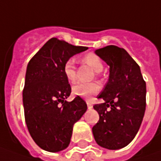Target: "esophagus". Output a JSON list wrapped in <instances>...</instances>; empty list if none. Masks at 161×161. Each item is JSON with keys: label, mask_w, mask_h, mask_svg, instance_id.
<instances>
[{"label": "esophagus", "mask_w": 161, "mask_h": 161, "mask_svg": "<svg viewBox=\"0 0 161 161\" xmlns=\"http://www.w3.org/2000/svg\"><path fill=\"white\" fill-rule=\"evenodd\" d=\"M87 106H88V108H89V109L92 108V107H93V106H92V104H91L89 100H87Z\"/></svg>", "instance_id": "1"}]
</instances>
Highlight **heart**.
I'll use <instances>...</instances> for the list:
<instances>
[{
    "instance_id": "heart-1",
    "label": "heart",
    "mask_w": 161,
    "mask_h": 161,
    "mask_svg": "<svg viewBox=\"0 0 161 161\" xmlns=\"http://www.w3.org/2000/svg\"><path fill=\"white\" fill-rule=\"evenodd\" d=\"M84 63L89 64L95 71H100L103 69V64L101 60L94 53H88L84 55ZM64 74L65 78L70 81L73 82L76 80V71L73 59H68L64 64ZM100 89L99 85L96 82H77L72 87V93L78 97H81L84 98H90L98 92Z\"/></svg>"
}]
</instances>
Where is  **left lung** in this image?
Segmentation results:
<instances>
[{
    "label": "left lung",
    "mask_w": 161,
    "mask_h": 161,
    "mask_svg": "<svg viewBox=\"0 0 161 161\" xmlns=\"http://www.w3.org/2000/svg\"><path fill=\"white\" fill-rule=\"evenodd\" d=\"M109 65V79L93 108L99 120L92 128L97 143L108 150L128 145L139 131L146 108V83L139 65L124 48L108 46L95 51Z\"/></svg>",
    "instance_id": "left-lung-1"
}]
</instances>
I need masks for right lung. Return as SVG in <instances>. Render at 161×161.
I'll use <instances>...</instances> for the list:
<instances>
[{
  "mask_svg": "<svg viewBox=\"0 0 161 161\" xmlns=\"http://www.w3.org/2000/svg\"><path fill=\"white\" fill-rule=\"evenodd\" d=\"M87 49L53 37L28 63L22 95L25 121L32 139L47 152L69 146L73 125L87 110L80 97L65 100L71 88L63 70L68 59Z\"/></svg>",
  "mask_w": 161,
  "mask_h": 161,
  "instance_id": "right-lung-1",
  "label": "right lung"
}]
</instances>
